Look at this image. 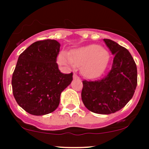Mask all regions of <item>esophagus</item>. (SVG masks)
Wrapping results in <instances>:
<instances>
[{"mask_svg": "<svg viewBox=\"0 0 149 149\" xmlns=\"http://www.w3.org/2000/svg\"><path fill=\"white\" fill-rule=\"evenodd\" d=\"M73 79H77V80H80V78L77 76L76 74H73Z\"/></svg>", "mask_w": 149, "mask_h": 149, "instance_id": "esophagus-1", "label": "esophagus"}]
</instances>
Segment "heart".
<instances>
[{"label": "heart", "instance_id": "1", "mask_svg": "<svg viewBox=\"0 0 149 149\" xmlns=\"http://www.w3.org/2000/svg\"><path fill=\"white\" fill-rule=\"evenodd\" d=\"M59 61L71 66H82L83 74L88 78H96L102 75L109 61L107 49L97 45H90L73 49L69 54L61 53Z\"/></svg>", "mask_w": 149, "mask_h": 149}]
</instances>
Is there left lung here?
I'll list each match as a JSON object with an SVG mask.
<instances>
[{"mask_svg": "<svg viewBox=\"0 0 149 149\" xmlns=\"http://www.w3.org/2000/svg\"><path fill=\"white\" fill-rule=\"evenodd\" d=\"M113 55L111 69L96 80H83L81 98L85 107L98 114L120 110L133 97L137 85V69L127 49L110 39H104Z\"/></svg>", "mask_w": 149, "mask_h": 149, "instance_id": "obj_1", "label": "left lung"}]
</instances>
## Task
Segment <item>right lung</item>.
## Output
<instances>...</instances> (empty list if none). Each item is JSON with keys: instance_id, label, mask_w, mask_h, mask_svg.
<instances>
[{"instance_id": "right-lung-1", "label": "right lung", "mask_w": 149, "mask_h": 149, "mask_svg": "<svg viewBox=\"0 0 149 149\" xmlns=\"http://www.w3.org/2000/svg\"><path fill=\"white\" fill-rule=\"evenodd\" d=\"M59 50L57 40H38L18 58L12 78L13 93L19 105L31 115L54 111L61 92L72 81L73 72L62 73L58 69Z\"/></svg>"}]
</instances>
